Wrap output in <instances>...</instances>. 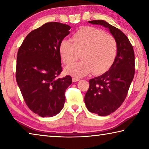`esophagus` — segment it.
Instances as JSON below:
<instances>
[{
	"instance_id": "1",
	"label": "esophagus",
	"mask_w": 149,
	"mask_h": 149,
	"mask_svg": "<svg viewBox=\"0 0 149 149\" xmlns=\"http://www.w3.org/2000/svg\"><path fill=\"white\" fill-rule=\"evenodd\" d=\"M80 79H79V78L77 77H72V81L73 82H75V81H79Z\"/></svg>"
}]
</instances>
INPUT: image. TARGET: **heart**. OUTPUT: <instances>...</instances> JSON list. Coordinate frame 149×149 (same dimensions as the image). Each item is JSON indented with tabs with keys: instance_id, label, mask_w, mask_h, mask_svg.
Here are the masks:
<instances>
[{
	"instance_id": "heart-1",
	"label": "heart",
	"mask_w": 149,
	"mask_h": 149,
	"mask_svg": "<svg viewBox=\"0 0 149 149\" xmlns=\"http://www.w3.org/2000/svg\"><path fill=\"white\" fill-rule=\"evenodd\" d=\"M72 42L62 39L58 47L62 61L71 65L81 54V61L67 67L66 74L84 77L92 72L102 74L109 70L118 54V45L114 37L104 30L94 27H84L72 36Z\"/></svg>"
}]
</instances>
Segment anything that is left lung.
I'll return each instance as SVG.
<instances>
[{
    "label": "left lung",
    "mask_w": 149,
    "mask_h": 149,
    "mask_svg": "<svg viewBox=\"0 0 149 149\" xmlns=\"http://www.w3.org/2000/svg\"><path fill=\"white\" fill-rule=\"evenodd\" d=\"M108 29L118 45V54L108 71L89 80L84 100L89 112L107 116L117 110L125 99L135 74L132 45L123 33L104 20L89 21Z\"/></svg>",
    "instance_id": "8db88e82"
}]
</instances>
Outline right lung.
<instances>
[{"instance_id":"1","label":"right lung","mask_w":149,"mask_h":149,"mask_svg":"<svg viewBox=\"0 0 149 149\" xmlns=\"http://www.w3.org/2000/svg\"><path fill=\"white\" fill-rule=\"evenodd\" d=\"M70 26L49 22L27 35L17 54L16 78L24 101L41 117L56 115L64 107L72 77L62 71L58 47L70 33Z\"/></svg>"}]
</instances>
